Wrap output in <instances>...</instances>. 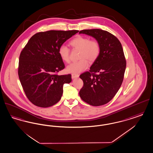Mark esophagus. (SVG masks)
<instances>
[{
	"mask_svg": "<svg viewBox=\"0 0 153 153\" xmlns=\"http://www.w3.org/2000/svg\"><path fill=\"white\" fill-rule=\"evenodd\" d=\"M79 76V74H76V73H72V78L74 79V78H77Z\"/></svg>",
	"mask_w": 153,
	"mask_h": 153,
	"instance_id": "34e87169",
	"label": "esophagus"
}]
</instances>
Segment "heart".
Listing matches in <instances>:
<instances>
[{"mask_svg": "<svg viewBox=\"0 0 153 153\" xmlns=\"http://www.w3.org/2000/svg\"><path fill=\"white\" fill-rule=\"evenodd\" d=\"M69 44L73 49L80 51V60L67 66V71L71 73H80L84 71L89 65L87 60L91 62H94L100 53L99 42L96 39H89L87 36H79L72 39ZM58 54L63 61L66 63L70 62V51L68 46L65 45H61L58 49Z\"/></svg>", "mask_w": 153, "mask_h": 153, "instance_id": "b5f03b06", "label": "heart"}]
</instances>
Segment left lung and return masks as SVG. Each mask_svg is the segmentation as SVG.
<instances>
[{
  "mask_svg": "<svg viewBox=\"0 0 153 153\" xmlns=\"http://www.w3.org/2000/svg\"><path fill=\"white\" fill-rule=\"evenodd\" d=\"M79 34L92 36L99 42L100 53L88 72L82 73L84 85L79 95L89 105L110 102L121 87L126 67L122 44L116 36L101 29L83 30Z\"/></svg>",
  "mask_w": 153,
  "mask_h": 153,
  "instance_id": "1",
  "label": "left lung"
}]
</instances>
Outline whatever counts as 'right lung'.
Segmentation results:
<instances>
[{"label":"right lung","mask_w":153,"mask_h":153,"mask_svg":"<svg viewBox=\"0 0 153 153\" xmlns=\"http://www.w3.org/2000/svg\"><path fill=\"white\" fill-rule=\"evenodd\" d=\"M79 30H49L31 36L19 56L18 76L27 97L35 105L46 108L58 102L63 85L71 74L59 76L65 68L58 49Z\"/></svg>","instance_id":"right-lung-1"}]
</instances>
